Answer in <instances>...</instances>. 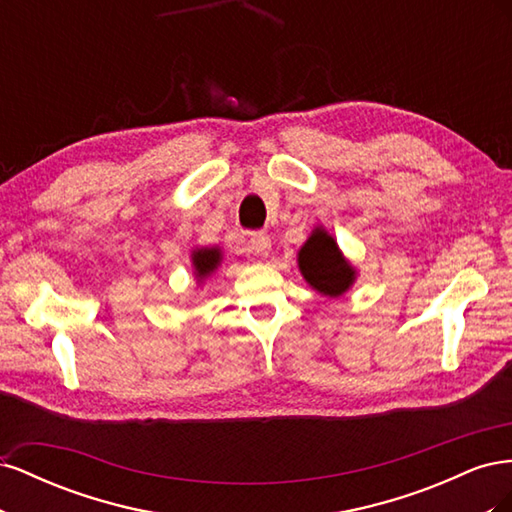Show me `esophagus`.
Masks as SVG:
<instances>
[{
	"instance_id": "34e87169",
	"label": "esophagus",
	"mask_w": 512,
	"mask_h": 512,
	"mask_svg": "<svg viewBox=\"0 0 512 512\" xmlns=\"http://www.w3.org/2000/svg\"><path fill=\"white\" fill-rule=\"evenodd\" d=\"M271 250V237L267 232H250L245 239V254L247 256H265Z\"/></svg>"
}]
</instances>
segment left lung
Returning a JSON list of instances; mask_svg holds the SVG:
<instances>
[{"label":"left lung","mask_w":512,"mask_h":512,"mask_svg":"<svg viewBox=\"0 0 512 512\" xmlns=\"http://www.w3.org/2000/svg\"><path fill=\"white\" fill-rule=\"evenodd\" d=\"M299 269L309 286H314L322 294H329V297H339L354 280L352 267L339 254L333 237H329L322 228H316L301 247Z\"/></svg>","instance_id":"left-lung-1"}]
</instances>
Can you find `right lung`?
<instances>
[{
  "label": "right lung",
  "instance_id": "right-lung-1",
  "mask_svg": "<svg viewBox=\"0 0 512 512\" xmlns=\"http://www.w3.org/2000/svg\"><path fill=\"white\" fill-rule=\"evenodd\" d=\"M194 258V269L198 277H207L215 267L220 265V250L218 247H211V250H196L192 254Z\"/></svg>",
  "mask_w": 512,
  "mask_h": 512
}]
</instances>
